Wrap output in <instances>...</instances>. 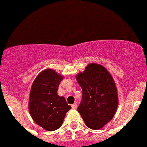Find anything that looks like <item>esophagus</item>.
<instances>
[{
	"instance_id": "1",
	"label": "esophagus",
	"mask_w": 147,
	"mask_h": 147,
	"mask_svg": "<svg viewBox=\"0 0 147 147\" xmlns=\"http://www.w3.org/2000/svg\"><path fill=\"white\" fill-rule=\"evenodd\" d=\"M71 107L73 109H76L77 108V104H72L71 105Z\"/></svg>"
}]
</instances>
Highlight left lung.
Returning a JSON list of instances; mask_svg holds the SVG:
<instances>
[{"instance_id": "1", "label": "left lung", "mask_w": 147, "mask_h": 147, "mask_svg": "<svg viewBox=\"0 0 147 147\" xmlns=\"http://www.w3.org/2000/svg\"><path fill=\"white\" fill-rule=\"evenodd\" d=\"M76 78L83 93L78 111L89 129H101L112 119L118 107V92L112 76L102 65L92 63Z\"/></svg>"}]
</instances>
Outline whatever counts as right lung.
I'll use <instances>...</instances> for the list:
<instances>
[{"label": "right lung", "mask_w": 147, "mask_h": 147, "mask_svg": "<svg viewBox=\"0 0 147 147\" xmlns=\"http://www.w3.org/2000/svg\"><path fill=\"white\" fill-rule=\"evenodd\" d=\"M63 76L53 69H47L38 74L32 84L28 100L30 117L45 130L60 128L67 111L71 109L57 91Z\"/></svg>", "instance_id": "add662e5"}]
</instances>
